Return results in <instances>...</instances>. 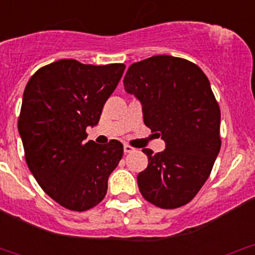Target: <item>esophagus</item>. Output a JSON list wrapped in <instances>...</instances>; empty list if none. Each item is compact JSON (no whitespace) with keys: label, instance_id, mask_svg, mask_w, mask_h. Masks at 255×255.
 <instances>
[{"label":"esophagus","instance_id":"esophagus-1","mask_svg":"<svg viewBox=\"0 0 255 255\" xmlns=\"http://www.w3.org/2000/svg\"><path fill=\"white\" fill-rule=\"evenodd\" d=\"M123 150H125V154H128V153H132V151H134V148H133V146H130L129 144H125V145H123Z\"/></svg>","mask_w":255,"mask_h":255}]
</instances>
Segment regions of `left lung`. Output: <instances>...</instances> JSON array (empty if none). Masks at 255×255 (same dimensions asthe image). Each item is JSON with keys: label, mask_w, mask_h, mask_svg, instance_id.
I'll use <instances>...</instances> for the list:
<instances>
[{"label": "left lung", "mask_w": 255, "mask_h": 255, "mask_svg": "<svg viewBox=\"0 0 255 255\" xmlns=\"http://www.w3.org/2000/svg\"><path fill=\"white\" fill-rule=\"evenodd\" d=\"M126 92L142 104L145 126L165 142L137 176L144 199L160 208L191 201L210 176L221 149V111L204 71L189 60L155 55L132 64Z\"/></svg>", "instance_id": "8db88e82"}]
</instances>
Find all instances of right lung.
<instances>
[{
    "label": "right lung",
    "mask_w": 255,
    "mask_h": 255,
    "mask_svg": "<svg viewBox=\"0 0 255 255\" xmlns=\"http://www.w3.org/2000/svg\"><path fill=\"white\" fill-rule=\"evenodd\" d=\"M126 65H86L63 59L40 68L24 89L18 132L39 186L59 205L86 211L104 200L123 145L85 142Z\"/></svg>",
    "instance_id": "1"
}]
</instances>
